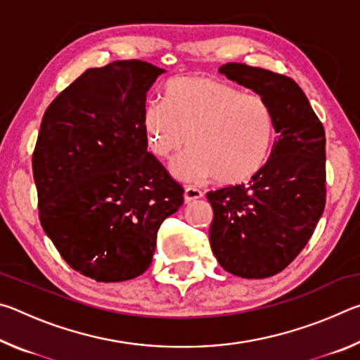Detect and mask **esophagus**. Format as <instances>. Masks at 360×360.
<instances>
[{
  "instance_id": "1",
  "label": "esophagus",
  "mask_w": 360,
  "mask_h": 360,
  "mask_svg": "<svg viewBox=\"0 0 360 360\" xmlns=\"http://www.w3.org/2000/svg\"><path fill=\"white\" fill-rule=\"evenodd\" d=\"M202 197H203V192L200 191V188L192 187V186H187V187H186V191H184V200H186V203L193 202V200H198V198H202Z\"/></svg>"
}]
</instances>
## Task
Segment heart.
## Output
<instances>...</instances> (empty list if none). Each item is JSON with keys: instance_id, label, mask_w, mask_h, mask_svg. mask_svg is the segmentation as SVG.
Instances as JSON below:
<instances>
[{"instance_id": "1", "label": "heart", "mask_w": 360, "mask_h": 360, "mask_svg": "<svg viewBox=\"0 0 360 360\" xmlns=\"http://www.w3.org/2000/svg\"><path fill=\"white\" fill-rule=\"evenodd\" d=\"M160 101L143 112V130L152 154L169 160L178 178H214L240 186L255 178L270 160L276 141L275 115L264 96L208 76H178L163 87Z\"/></svg>"}]
</instances>
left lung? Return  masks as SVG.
I'll use <instances>...</instances> for the list:
<instances>
[{
	"label": "left lung",
	"instance_id": "1",
	"mask_svg": "<svg viewBox=\"0 0 360 360\" xmlns=\"http://www.w3.org/2000/svg\"><path fill=\"white\" fill-rule=\"evenodd\" d=\"M230 81L270 103L276 141L248 184L206 193L211 251L225 271L262 279L283 271L307 246L326 206V133L290 77L243 63L222 65Z\"/></svg>",
	"mask_w": 360,
	"mask_h": 360
}]
</instances>
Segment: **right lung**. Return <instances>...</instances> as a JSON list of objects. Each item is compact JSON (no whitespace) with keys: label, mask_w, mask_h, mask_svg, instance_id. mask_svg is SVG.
Returning <instances> with one entry per match:
<instances>
[{"label":"right lung","mask_w":360,"mask_h":360,"mask_svg":"<svg viewBox=\"0 0 360 360\" xmlns=\"http://www.w3.org/2000/svg\"><path fill=\"white\" fill-rule=\"evenodd\" d=\"M163 72L141 60L90 68L41 122L33 152L41 225L66 264L95 281L143 275L162 222L184 202L143 130L146 94Z\"/></svg>","instance_id":"add662e5"}]
</instances>
